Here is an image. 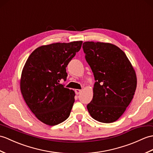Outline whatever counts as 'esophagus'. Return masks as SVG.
<instances>
[{
	"label": "esophagus",
	"instance_id": "obj_1",
	"mask_svg": "<svg viewBox=\"0 0 153 153\" xmlns=\"http://www.w3.org/2000/svg\"><path fill=\"white\" fill-rule=\"evenodd\" d=\"M75 93H76V94H79L81 93V90H80V89H76L75 90Z\"/></svg>",
	"mask_w": 153,
	"mask_h": 153
}]
</instances>
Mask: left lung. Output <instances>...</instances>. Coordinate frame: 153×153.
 Listing matches in <instances>:
<instances>
[{
	"label": "left lung",
	"instance_id": "1",
	"mask_svg": "<svg viewBox=\"0 0 153 153\" xmlns=\"http://www.w3.org/2000/svg\"><path fill=\"white\" fill-rule=\"evenodd\" d=\"M83 49L96 81L93 100L87 106L88 113L97 121L115 122L134 97L135 71L125 53L115 45L85 42Z\"/></svg>",
	"mask_w": 153,
	"mask_h": 153
}]
</instances>
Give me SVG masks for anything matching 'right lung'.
Listing matches in <instances>:
<instances>
[{
  "label": "right lung",
  "instance_id": "obj_1",
  "mask_svg": "<svg viewBox=\"0 0 153 153\" xmlns=\"http://www.w3.org/2000/svg\"><path fill=\"white\" fill-rule=\"evenodd\" d=\"M82 43L77 41L41 46L31 53L24 66L21 93L31 111L46 125H59L70 116L75 93L60 81L66 80V66Z\"/></svg>",
  "mask_w": 153,
  "mask_h": 153
}]
</instances>
